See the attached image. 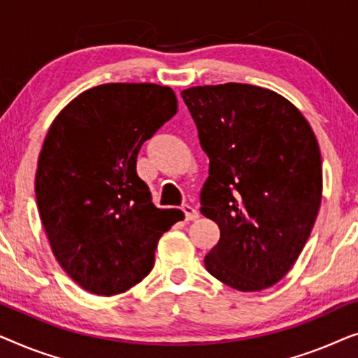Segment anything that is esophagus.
Wrapping results in <instances>:
<instances>
[{"mask_svg":"<svg viewBox=\"0 0 358 358\" xmlns=\"http://www.w3.org/2000/svg\"><path fill=\"white\" fill-rule=\"evenodd\" d=\"M180 208H182V212H184V215H185V220H187V222H192V220H197V218H199L197 208L192 207V205L184 203Z\"/></svg>","mask_w":358,"mask_h":358,"instance_id":"obj_1","label":"esophagus"}]
</instances>
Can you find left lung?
<instances>
[{
  "label": "left lung",
  "instance_id": "left-lung-1",
  "mask_svg": "<svg viewBox=\"0 0 358 358\" xmlns=\"http://www.w3.org/2000/svg\"><path fill=\"white\" fill-rule=\"evenodd\" d=\"M210 159L200 212L220 228L203 262L224 285L259 292L300 256L322 194L320 145L292 102L252 85L180 92Z\"/></svg>",
  "mask_w": 358,
  "mask_h": 358
}]
</instances>
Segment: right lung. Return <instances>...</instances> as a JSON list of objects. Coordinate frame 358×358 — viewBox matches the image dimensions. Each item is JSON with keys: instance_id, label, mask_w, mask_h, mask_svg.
<instances>
[{"instance_id": "obj_1", "label": "right lung", "mask_w": 358, "mask_h": 358, "mask_svg": "<svg viewBox=\"0 0 358 358\" xmlns=\"http://www.w3.org/2000/svg\"><path fill=\"white\" fill-rule=\"evenodd\" d=\"M176 112L168 86L109 83L73 99L48 129L36 174L38 213L58 264L94 295L143 280L161 234L184 218L156 208L136 174L141 145Z\"/></svg>"}]
</instances>
